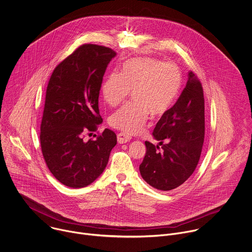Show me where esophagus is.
Segmentation results:
<instances>
[{
	"mask_svg": "<svg viewBox=\"0 0 252 252\" xmlns=\"http://www.w3.org/2000/svg\"><path fill=\"white\" fill-rule=\"evenodd\" d=\"M129 140H130V137L127 136L126 134H125V133H123V132L118 133V142H119L120 144L126 143V142H128Z\"/></svg>",
	"mask_w": 252,
	"mask_h": 252,
	"instance_id": "esophagus-1",
	"label": "esophagus"
}]
</instances>
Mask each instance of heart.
Returning <instances> with one entry per match:
<instances>
[{"label": "heart", "instance_id": "b5f03b06", "mask_svg": "<svg viewBox=\"0 0 252 252\" xmlns=\"http://www.w3.org/2000/svg\"><path fill=\"white\" fill-rule=\"evenodd\" d=\"M179 67L171 63L149 57L126 61L121 74H109L102 85L105 101L112 107L132 95L130 104L111 115L109 124L125 134L139 133L149 115L152 119L165 116L172 108L181 86Z\"/></svg>", "mask_w": 252, "mask_h": 252}]
</instances>
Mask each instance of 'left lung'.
<instances>
[{"instance_id":"8db88e82","label":"left lung","mask_w":252,"mask_h":252,"mask_svg":"<svg viewBox=\"0 0 252 252\" xmlns=\"http://www.w3.org/2000/svg\"><path fill=\"white\" fill-rule=\"evenodd\" d=\"M203 88L197 75L189 80L176 104L157 123L155 146L145 141L146 153L139 171L143 180L159 190H172L194 172L200 159L205 134Z\"/></svg>"}]
</instances>
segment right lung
<instances>
[{
    "label": "right lung",
    "mask_w": 252,
    "mask_h": 252,
    "mask_svg": "<svg viewBox=\"0 0 252 252\" xmlns=\"http://www.w3.org/2000/svg\"><path fill=\"white\" fill-rule=\"evenodd\" d=\"M116 55L111 48L83 44L50 77L40 126L41 150L52 175L68 188L93 183L117 144L116 133L108 128L96 139H83L103 122L99 93L107 65Z\"/></svg>",
    "instance_id": "1"
}]
</instances>
